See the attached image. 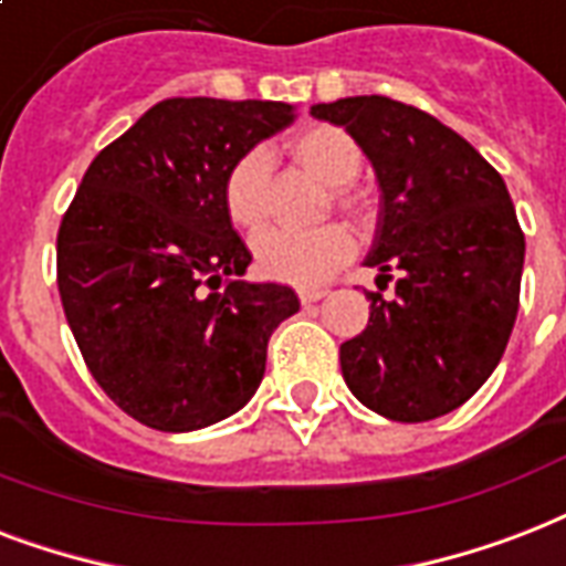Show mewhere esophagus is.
Returning a JSON list of instances; mask_svg holds the SVG:
<instances>
[{
	"label": "esophagus",
	"mask_w": 566,
	"mask_h": 566,
	"mask_svg": "<svg viewBox=\"0 0 566 566\" xmlns=\"http://www.w3.org/2000/svg\"><path fill=\"white\" fill-rule=\"evenodd\" d=\"M324 295H327L324 289H301V292H297V297H301V304H315V301H322Z\"/></svg>",
	"instance_id": "1"
}]
</instances>
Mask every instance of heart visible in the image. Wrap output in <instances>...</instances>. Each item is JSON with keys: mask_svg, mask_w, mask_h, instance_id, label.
Listing matches in <instances>:
<instances>
[{"mask_svg": "<svg viewBox=\"0 0 566 566\" xmlns=\"http://www.w3.org/2000/svg\"><path fill=\"white\" fill-rule=\"evenodd\" d=\"M289 159L306 174L331 186V200L345 212H357V200L348 186L360 177L363 153L352 135L339 126H306L286 144ZM269 159L262 150H248L227 168L221 182V200L227 218L244 230L256 233L269 218ZM256 269L265 277L289 286H318L333 271L343 269L352 256V235L343 227H318L310 233L269 230L253 244Z\"/></svg>", "mask_w": 566, "mask_h": 566, "instance_id": "obj_1", "label": "heart"}]
</instances>
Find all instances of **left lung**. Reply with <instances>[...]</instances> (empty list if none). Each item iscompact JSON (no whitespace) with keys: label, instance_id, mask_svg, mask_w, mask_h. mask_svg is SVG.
Listing matches in <instances>:
<instances>
[{"label":"left lung","instance_id":"8db88e82","mask_svg":"<svg viewBox=\"0 0 566 566\" xmlns=\"http://www.w3.org/2000/svg\"><path fill=\"white\" fill-rule=\"evenodd\" d=\"M310 115L343 126L375 168L378 233L366 256L396 297L343 343L357 401L396 422L451 413L505 354L520 310L525 235L505 179L467 138L389 96H345Z\"/></svg>","mask_w":566,"mask_h":566}]
</instances>
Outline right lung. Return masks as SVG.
<instances>
[{"label": "right lung", "instance_id": "obj_1", "mask_svg": "<svg viewBox=\"0 0 566 566\" xmlns=\"http://www.w3.org/2000/svg\"><path fill=\"white\" fill-rule=\"evenodd\" d=\"M292 120L295 105L271 99H161L91 161L61 221L70 331L105 396L147 428L242 410L271 333L301 310L289 286L244 280L251 251L221 200L227 168Z\"/></svg>", "mask_w": 566, "mask_h": 566}]
</instances>
